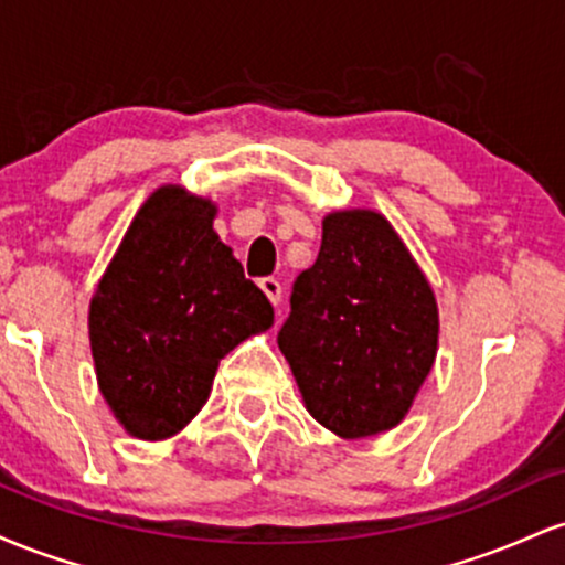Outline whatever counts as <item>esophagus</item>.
I'll return each instance as SVG.
<instances>
[{"mask_svg": "<svg viewBox=\"0 0 565 565\" xmlns=\"http://www.w3.org/2000/svg\"><path fill=\"white\" fill-rule=\"evenodd\" d=\"M260 289L265 291V295H268V300L274 302V305H278L281 302V284L276 281V278H260Z\"/></svg>", "mask_w": 565, "mask_h": 565, "instance_id": "esophagus-1", "label": "esophagus"}]
</instances>
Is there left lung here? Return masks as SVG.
<instances>
[{
	"instance_id": "8db88e82",
	"label": "left lung",
	"mask_w": 565,
	"mask_h": 565,
	"mask_svg": "<svg viewBox=\"0 0 565 565\" xmlns=\"http://www.w3.org/2000/svg\"><path fill=\"white\" fill-rule=\"evenodd\" d=\"M436 291L382 212L323 217L321 252L278 332L302 404L334 436L393 430L436 364Z\"/></svg>"
}]
</instances>
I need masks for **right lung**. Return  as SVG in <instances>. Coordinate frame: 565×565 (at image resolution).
Masks as SVG:
<instances>
[{"mask_svg":"<svg viewBox=\"0 0 565 565\" xmlns=\"http://www.w3.org/2000/svg\"><path fill=\"white\" fill-rule=\"evenodd\" d=\"M217 204L161 185L135 215L89 300L100 395L132 438L178 436L220 359L274 327L268 297L212 228Z\"/></svg>","mask_w":565,"mask_h":565,"instance_id":"obj_1","label":"right lung"}]
</instances>
